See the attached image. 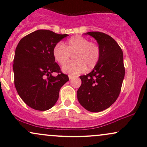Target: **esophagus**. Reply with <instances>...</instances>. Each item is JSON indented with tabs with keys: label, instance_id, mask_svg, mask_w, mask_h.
I'll return each instance as SVG.
<instances>
[{
	"label": "esophagus",
	"instance_id": "esophagus-1",
	"mask_svg": "<svg viewBox=\"0 0 147 147\" xmlns=\"http://www.w3.org/2000/svg\"><path fill=\"white\" fill-rule=\"evenodd\" d=\"M68 77H69V79H70H70H72L74 78V76L70 75L68 76Z\"/></svg>",
	"mask_w": 147,
	"mask_h": 147
}]
</instances>
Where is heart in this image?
Masks as SVG:
<instances>
[{"label": "heart", "instance_id": "1", "mask_svg": "<svg viewBox=\"0 0 147 147\" xmlns=\"http://www.w3.org/2000/svg\"><path fill=\"white\" fill-rule=\"evenodd\" d=\"M75 54V62L66 64L70 55ZM52 55L57 63L63 65L62 70L70 75H78L86 69H92L98 63L101 52L99 45L90 42L86 38L75 36L65 43H58L52 50Z\"/></svg>", "mask_w": 147, "mask_h": 147}]
</instances>
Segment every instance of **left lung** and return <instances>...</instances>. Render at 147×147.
Listing matches in <instances>:
<instances>
[{
  "mask_svg": "<svg viewBox=\"0 0 147 147\" xmlns=\"http://www.w3.org/2000/svg\"><path fill=\"white\" fill-rule=\"evenodd\" d=\"M97 41L101 55L93 70L80 76L82 85L77 90L79 104L90 112H100L115 102L125 75L122 49L112 37L99 32H89Z\"/></svg>",
  "mask_w": 147,
  "mask_h": 147,
  "instance_id": "1",
  "label": "left lung"
}]
</instances>
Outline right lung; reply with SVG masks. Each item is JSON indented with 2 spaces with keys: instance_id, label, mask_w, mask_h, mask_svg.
<instances>
[{
  "instance_id": "add662e5",
  "label": "right lung",
  "mask_w": 147,
  "mask_h": 147,
  "mask_svg": "<svg viewBox=\"0 0 147 147\" xmlns=\"http://www.w3.org/2000/svg\"><path fill=\"white\" fill-rule=\"evenodd\" d=\"M67 34L38 30L23 37L15 50L14 85L25 104L37 111H47L56 104L59 90L69 80L55 62L52 50ZM52 72H58L55 77Z\"/></svg>"
}]
</instances>
